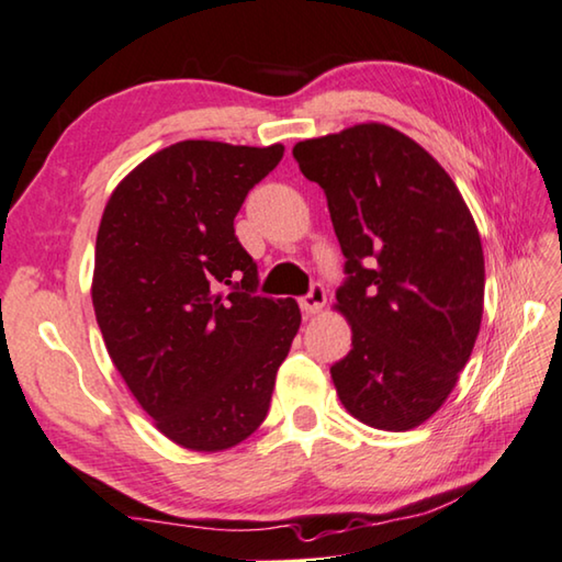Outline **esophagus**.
<instances>
[{
	"instance_id": "34e87169",
	"label": "esophagus",
	"mask_w": 562,
	"mask_h": 562,
	"mask_svg": "<svg viewBox=\"0 0 562 562\" xmlns=\"http://www.w3.org/2000/svg\"><path fill=\"white\" fill-rule=\"evenodd\" d=\"M325 300H327V295H325V290H323V288H319V284H315V288H313V290H310V292H307V295L300 300V307H302V313H305V315H317V313H319V310H323V307H325Z\"/></svg>"
}]
</instances>
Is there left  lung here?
I'll use <instances>...</instances> for the list:
<instances>
[{
	"instance_id": "obj_1",
	"label": "left lung",
	"mask_w": 562,
	"mask_h": 562,
	"mask_svg": "<svg viewBox=\"0 0 562 562\" xmlns=\"http://www.w3.org/2000/svg\"><path fill=\"white\" fill-rule=\"evenodd\" d=\"M292 155L325 190L347 260L335 310L352 350L329 368L337 397L364 425L413 430L442 407L477 340L475 220L438 159L387 124L297 142Z\"/></svg>"
}]
</instances>
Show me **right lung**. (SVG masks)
<instances>
[{
  "mask_svg": "<svg viewBox=\"0 0 562 562\" xmlns=\"http://www.w3.org/2000/svg\"><path fill=\"white\" fill-rule=\"evenodd\" d=\"M282 155V145L177 142L132 169L102 212L97 325L130 393L180 448L247 440L300 329L295 300L252 295L257 265L235 237L247 192Z\"/></svg>",
  "mask_w": 562,
  "mask_h": 562,
  "instance_id": "add662e5",
  "label": "right lung"
}]
</instances>
